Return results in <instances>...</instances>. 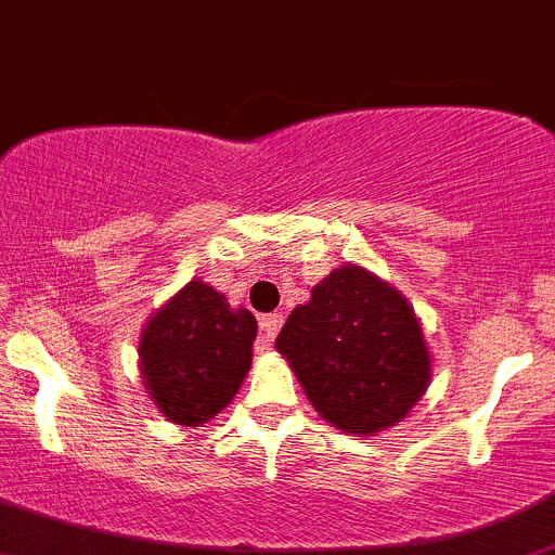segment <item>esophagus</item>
I'll return each mask as SVG.
<instances>
[{"label": "esophagus", "mask_w": 555, "mask_h": 555, "mask_svg": "<svg viewBox=\"0 0 555 555\" xmlns=\"http://www.w3.org/2000/svg\"><path fill=\"white\" fill-rule=\"evenodd\" d=\"M259 328H261V336H259V347L256 350H270L272 341H275L278 331L283 328V315L280 312H270V315H264L259 320Z\"/></svg>", "instance_id": "1"}]
</instances>
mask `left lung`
I'll list each match as a JSON object with an SVG mask.
<instances>
[{
	"mask_svg": "<svg viewBox=\"0 0 555 555\" xmlns=\"http://www.w3.org/2000/svg\"><path fill=\"white\" fill-rule=\"evenodd\" d=\"M323 420L345 433L401 422L430 382V356L414 310L361 267H341L312 288L275 341Z\"/></svg>",
	"mask_w": 555,
	"mask_h": 555,
	"instance_id": "8db88e82",
	"label": "left lung"
}]
</instances>
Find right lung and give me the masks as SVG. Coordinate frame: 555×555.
Returning a JSON list of instances; mask_svg holds the SVG:
<instances>
[{"mask_svg": "<svg viewBox=\"0 0 555 555\" xmlns=\"http://www.w3.org/2000/svg\"><path fill=\"white\" fill-rule=\"evenodd\" d=\"M256 318L192 280L146 323L141 374L170 422L199 427L235 398L250 369Z\"/></svg>", "mask_w": 555, "mask_h": 555, "instance_id": "obj_1", "label": "right lung"}]
</instances>
